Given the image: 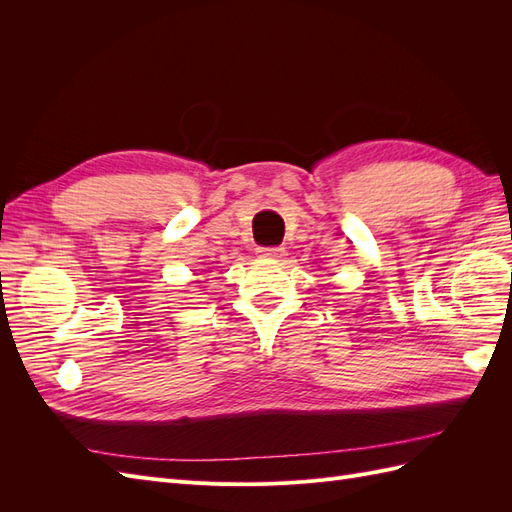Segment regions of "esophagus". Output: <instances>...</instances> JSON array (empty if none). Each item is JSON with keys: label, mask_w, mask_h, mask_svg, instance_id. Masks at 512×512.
Wrapping results in <instances>:
<instances>
[{"label": "esophagus", "mask_w": 512, "mask_h": 512, "mask_svg": "<svg viewBox=\"0 0 512 512\" xmlns=\"http://www.w3.org/2000/svg\"><path fill=\"white\" fill-rule=\"evenodd\" d=\"M258 254L262 256V258H284V254H286V250L284 247H258Z\"/></svg>", "instance_id": "esophagus-1"}]
</instances>
